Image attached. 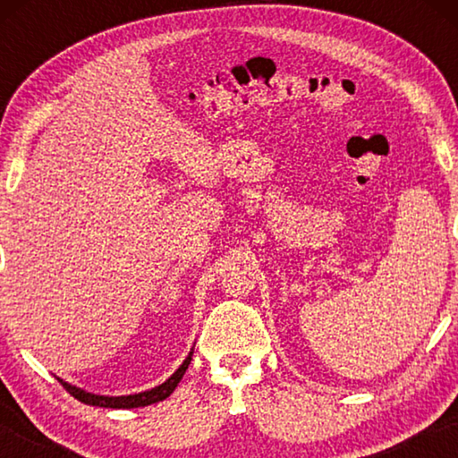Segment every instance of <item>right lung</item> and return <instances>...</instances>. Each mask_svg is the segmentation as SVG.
I'll list each match as a JSON object with an SVG mask.
<instances>
[{"instance_id":"right-lung-1","label":"right lung","mask_w":458,"mask_h":458,"mask_svg":"<svg viewBox=\"0 0 458 458\" xmlns=\"http://www.w3.org/2000/svg\"><path fill=\"white\" fill-rule=\"evenodd\" d=\"M191 355H193V347L188 353V358L182 361V366L177 368L172 376H169L164 384L151 387V390H145V392H137V394H127V396H103V394H92L82 390V387L74 386V384H68L64 379L58 377V382L66 387L68 392L72 394L76 400L84 402V404L89 406H100V408H141V406H149L155 404V402H161L165 400L169 394H172L177 384L182 382V377L185 374V369H188L190 361H191Z\"/></svg>"}]
</instances>
